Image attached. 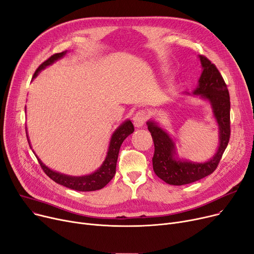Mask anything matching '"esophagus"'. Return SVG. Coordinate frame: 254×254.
I'll return each mask as SVG.
<instances>
[{
	"label": "esophagus",
	"instance_id": "obj_1",
	"mask_svg": "<svg viewBox=\"0 0 254 254\" xmlns=\"http://www.w3.org/2000/svg\"><path fill=\"white\" fill-rule=\"evenodd\" d=\"M148 119V114L147 112L144 111H138L134 118H133V124L136 128H140L144 125V123H146V121Z\"/></svg>",
	"mask_w": 254,
	"mask_h": 254
}]
</instances>
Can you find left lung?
Returning <instances> with one entry per match:
<instances>
[{
    "mask_svg": "<svg viewBox=\"0 0 254 254\" xmlns=\"http://www.w3.org/2000/svg\"><path fill=\"white\" fill-rule=\"evenodd\" d=\"M198 58L202 71L197 87L192 93L184 92L182 95L198 96L200 99L210 103L213 117L218 126L219 144L212 158L204 162H194L180 158L173 137L157 121L149 120L147 125L155 147L152 159L153 170L157 177L170 185L190 184L211 175L218 165L231 135V102L226 84L214 64L206 57L198 56Z\"/></svg>",
    "mask_w": 254,
    "mask_h": 254,
    "instance_id": "1",
    "label": "left lung"
}]
</instances>
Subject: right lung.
<instances>
[{
  "instance_id": "1",
  "label": "right lung",
  "mask_w": 254,
  "mask_h": 254,
  "mask_svg": "<svg viewBox=\"0 0 254 254\" xmlns=\"http://www.w3.org/2000/svg\"><path fill=\"white\" fill-rule=\"evenodd\" d=\"M66 53L67 51L56 54L48 60H46V61L43 62L37 68V70L35 71L33 78L37 76L43 69L53 65L55 62L58 61V60L62 59L66 55ZM133 131H134V127H133V124L131 123V121L130 120L124 121V122L114 131L103 163L100 165V167H98V170H96L94 173L86 176H70V175H65L62 173L56 172L52 170V168L46 166L41 161L39 157L35 154V152L34 151L33 152L36 155V157H37L40 166L42 167L44 173L53 181H55L56 183L76 191H95V190L102 189L114 178L116 174L117 160H118V155H119L121 144H122V142L125 140V138L128 135L133 133ZM27 137H28L30 147L32 148L28 134H27Z\"/></svg>"
}]
</instances>
